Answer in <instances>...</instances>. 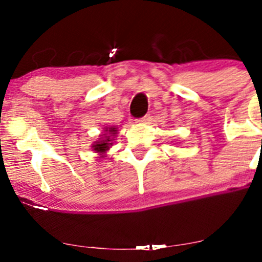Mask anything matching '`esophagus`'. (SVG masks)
<instances>
[{"label": "esophagus", "instance_id": "obj_1", "mask_svg": "<svg viewBox=\"0 0 262 262\" xmlns=\"http://www.w3.org/2000/svg\"><path fill=\"white\" fill-rule=\"evenodd\" d=\"M149 120H150V116L149 115H146V116H143V118H141V119H137L136 123L137 124H146Z\"/></svg>", "mask_w": 262, "mask_h": 262}]
</instances>
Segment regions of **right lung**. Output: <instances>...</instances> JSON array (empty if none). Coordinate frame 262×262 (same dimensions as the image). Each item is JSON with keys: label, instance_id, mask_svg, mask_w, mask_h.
<instances>
[{"label": "right lung", "instance_id": "1", "mask_svg": "<svg viewBox=\"0 0 262 262\" xmlns=\"http://www.w3.org/2000/svg\"><path fill=\"white\" fill-rule=\"evenodd\" d=\"M118 134V126H105L102 134H100V138L92 143V150L97 153L99 158L106 157L107 150L113 146L115 141V137Z\"/></svg>", "mask_w": 262, "mask_h": 262}]
</instances>
